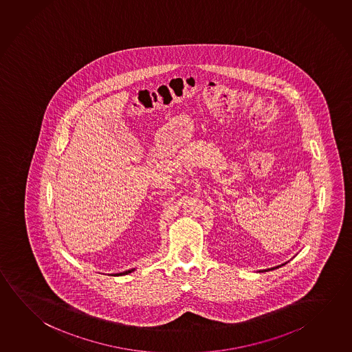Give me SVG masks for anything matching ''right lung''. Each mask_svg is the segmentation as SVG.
<instances>
[{
	"instance_id": "add662e5",
	"label": "right lung",
	"mask_w": 352,
	"mask_h": 352,
	"mask_svg": "<svg viewBox=\"0 0 352 352\" xmlns=\"http://www.w3.org/2000/svg\"><path fill=\"white\" fill-rule=\"evenodd\" d=\"M133 271V270H130V271L124 272V273H118V276H122V274H129L131 272Z\"/></svg>"
}]
</instances>
